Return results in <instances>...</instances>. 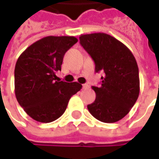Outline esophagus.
Here are the masks:
<instances>
[{
  "instance_id": "1",
  "label": "esophagus",
  "mask_w": 159,
  "mask_h": 159,
  "mask_svg": "<svg viewBox=\"0 0 159 159\" xmlns=\"http://www.w3.org/2000/svg\"><path fill=\"white\" fill-rule=\"evenodd\" d=\"M89 88V84H83V89H88Z\"/></svg>"
}]
</instances>
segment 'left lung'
<instances>
[{
  "label": "left lung",
  "mask_w": 159,
  "mask_h": 159,
  "mask_svg": "<svg viewBox=\"0 0 159 159\" xmlns=\"http://www.w3.org/2000/svg\"><path fill=\"white\" fill-rule=\"evenodd\" d=\"M80 43L95 61L96 72H104L100 87L92 86L96 99L88 110L98 120L115 123L125 117L140 91L139 67L123 43L105 33L81 34Z\"/></svg>",
  "instance_id": "1"
}]
</instances>
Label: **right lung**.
I'll return each mask as SVG.
<instances>
[{
	"label": "right lung",
	"instance_id": "add662e5",
	"mask_svg": "<svg viewBox=\"0 0 159 159\" xmlns=\"http://www.w3.org/2000/svg\"><path fill=\"white\" fill-rule=\"evenodd\" d=\"M77 41L75 36H46L31 44L18 58L15 93L19 104L34 120H57L71 97L82 89L77 82L56 81L65 53Z\"/></svg>",
	"mask_w": 159,
	"mask_h": 159
}]
</instances>
